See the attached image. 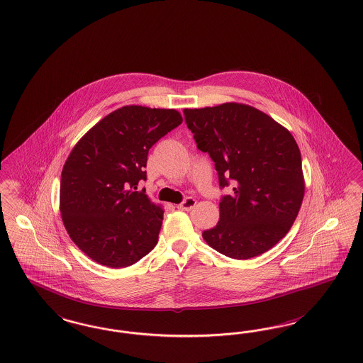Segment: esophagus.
<instances>
[{
    "label": "esophagus",
    "instance_id": "esophagus-1",
    "mask_svg": "<svg viewBox=\"0 0 363 363\" xmlns=\"http://www.w3.org/2000/svg\"><path fill=\"white\" fill-rule=\"evenodd\" d=\"M195 206H196V200L194 198H187L182 204L177 206V208L182 211H191Z\"/></svg>",
    "mask_w": 363,
    "mask_h": 363
}]
</instances>
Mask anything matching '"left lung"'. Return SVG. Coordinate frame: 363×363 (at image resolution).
Segmentation results:
<instances>
[{
    "label": "left lung",
    "mask_w": 363,
    "mask_h": 363,
    "mask_svg": "<svg viewBox=\"0 0 363 363\" xmlns=\"http://www.w3.org/2000/svg\"><path fill=\"white\" fill-rule=\"evenodd\" d=\"M198 148L208 152L220 187L234 194L219 203L220 219L203 233L225 257L250 259L290 231L304 196L301 151L290 130L254 106L240 103L184 111Z\"/></svg>",
    "instance_id": "left-lung-1"
}]
</instances>
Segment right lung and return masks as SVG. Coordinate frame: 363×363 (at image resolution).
<instances>
[{
  "instance_id": "1",
  "label": "right lung",
  "mask_w": 363,
  "mask_h": 363,
  "mask_svg": "<svg viewBox=\"0 0 363 363\" xmlns=\"http://www.w3.org/2000/svg\"><path fill=\"white\" fill-rule=\"evenodd\" d=\"M182 121L176 109L121 106L70 151L60 212L73 243L99 264L128 267L156 246L163 207L136 189L147 179L148 151Z\"/></svg>"
}]
</instances>
